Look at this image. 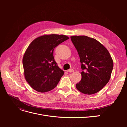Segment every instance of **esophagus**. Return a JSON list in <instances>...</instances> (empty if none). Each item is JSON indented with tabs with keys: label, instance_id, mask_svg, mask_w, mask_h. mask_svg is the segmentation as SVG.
<instances>
[{
	"label": "esophagus",
	"instance_id": "1",
	"mask_svg": "<svg viewBox=\"0 0 127 127\" xmlns=\"http://www.w3.org/2000/svg\"><path fill=\"white\" fill-rule=\"evenodd\" d=\"M74 71V69H70L68 70L67 71V72H73Z\"/></svg>",
	"mask_w": 127,
	"mask_h": 127
}]
</instances>
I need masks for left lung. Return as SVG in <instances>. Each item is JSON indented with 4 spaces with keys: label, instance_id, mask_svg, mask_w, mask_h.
Instances as JSON below:
<instances>
[{
    "label": "left lung",
    "instance_id": "left-lung-1",
    "mask_svg": "<svg viewBox=\"0 0 127 127\" xmlns=\"http://www.w3.org/2000/svg\"><path fill=\"white\" fill-rule=\"evenodd\" d=\"M70 38L78 52L83 70L82 79L76 85L77 89L85 94L96 93L110 79L113 68L112 58L96 40L84 35Z\"/></svg>",
    "mask_w": 127,
    "mask_h": 127
}]
</instances>
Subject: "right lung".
Instances as JSON below:
<instances>
[{"instance_id":"right-lung-1","label":"right lung","mask_w":127,"mask_h":127,"mask_svg":"<svg viewBox=\"0 0 127 127\" xmlns=\"http://www.w3.org/2000/svg\"><path fill=\"white\" fill-rule=\"evenodd\" d=\"M68 39L66 35L51 34L37 37L29 45L23 65L26 80L34 90L43 93L57 86L64 72L58 66L53 51Z\"/></svg>"}]
</instances>
